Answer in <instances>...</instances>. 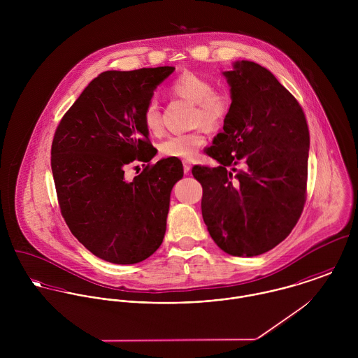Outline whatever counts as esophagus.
<instances>
[{"label":"esophagus","mask_w":358,"mask_h":358,"mask_svg":"<svg viewBox=\"0 0 358 358\" xmlns=\"http://www.w3.org/2000/svg\"><path fill=\"white\" fill-rule=\"evenodd\" d=\"M182 164H183V171H185V173H189L190 169H192V162L187 161V159H185V161H182Z\"/></svg>","instance_id":"esophagus-1"}]
</instances>
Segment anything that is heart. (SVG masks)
Returning a JSON list of instances; mask_svg holds the SVG:
<instances>
[{
	"mask_svg": "<svg viewBox=\"0 0 358 358\" xmlns=\"http://www.w3.org/2000/svg\"><path fill=\"white\" fill-rule=\"evenodd\" d=\"M169 92L193 104L190 124L196 127V129L169 136L159 145L158 150L164 157L190 159L196 157L201 146H204L205 128L217 131L226 124L231 113L233 99L226 88L213 87L208 77L192 71H186L175 78L169 85ZM142 118L150 135L159 136L164 132L162 113L155 101H150L145 106Z\"/></svg>",
	"mask_w": 358,
	"mask_h": 358,
	"instance_id": "b5f03b06",
	"label": "heart"
}]
</instances>
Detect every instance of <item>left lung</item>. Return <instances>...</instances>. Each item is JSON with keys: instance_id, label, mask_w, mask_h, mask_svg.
I'll use <instances>...</instances> for the list:
<instances>
[{"instance_id": "obj_1", "label": "left lung", "mask_w": 358, "mask_h": 358, "mask_svg": "<svg viewBox=\"0 0 358 358\" xmlns=\"http://www.w3.org/2000/svg\"><path fill=\"white\" fill-rule=\"evenodd\" d=\"M223 74L233 107L206 150L220 165H196L192 173L203 186V217L216 245L229 255H262L302 215L308 127L302 106L267 69L241 60Z\"/></svg>"}]
</instances>
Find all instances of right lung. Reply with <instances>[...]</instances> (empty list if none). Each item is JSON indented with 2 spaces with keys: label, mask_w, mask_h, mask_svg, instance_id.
<instances>
[{
  "label": "right lung",
  "mask_w": 358,
  "mask_h": 358,
  "mask_svg": "<svg viewBox=\"0 0 358 358\" xmlns=\"http://www.w3.org/2000/svg\"><path fill=\"white\" fill-rule=\"evenodd\" d=\"M173 70L104 71L55 131L51 166L60 213L73 236L106 262L139 263L162 243L171 192L183 166L176 158L150 164L157 150L142 114ZM136 162L145 168L129 181L126 168Z\"/></svg>",
  "instance_id": "obj_1"
}]
</instances>
